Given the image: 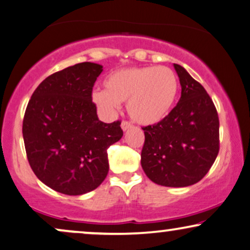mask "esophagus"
I'll return each instance as SVG.
<instances>
[{"label": "esophagus", "instance_id": "34e87169", "mask_svg": "<svg viewBox=\"0 0 250 250\" xmlns=\"http://www.w3.org/2000/svg\"><path fill=\"white\" fill-rule=\"evenodd\" d=\"M132 123H129V122H127V121H123V123H122V128H123V131H127L128 128H131L132 127Z\"/></svg>", "mask_w": 250, "mask_h": 250}]
</instances>
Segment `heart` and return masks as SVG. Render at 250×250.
<instances>
[{
	"mask_svg": "<svg viewBox=\"0 0 250 250\" xmlns=\"http://www.w3.org/2000/svg\"><path fill=\"white\" fill-rule=\"evenodd\" d=\"M104 90H95L93 101L106 112L126 103L128 115L141 125H153L167 116L177 100L179 80L167 66L126 67L104 80Z\"/></svg>",
	"mask_w": 250,
	"mask_h": 250,
	"instance_id": "heart-1",
	"label": "heart"
}]
</instances>
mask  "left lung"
<instances>
[{
    "label": "left lung",
    "instance_id": "obj_1",
    "mask_svg": "<svg viewBox=\"0 0 250 250\" xmlns=\"http://www.w3.org/2000/svg\"><path fill=\"white\" fill-rule=\"evenodd\" d=\"M181 85L177 105L157 124L142 127L141 167L153 183L186 187L208 173L219 151L216 106L200 83L173 64Z\"/></svg>",
    "mask_w": 250,
    "mask_h": 250
}]
</instances>
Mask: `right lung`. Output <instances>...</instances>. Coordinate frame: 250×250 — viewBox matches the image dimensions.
Wrapping results in <instances>:
<instances>
[{
	"label": "right lung",
	"mask_w": 250,
	"mask_h": 250,
	"mask_svg": "<svg viewBox=\"0 0 250 250\" xmlns=\"http://www.w3.org/2000/svg\"><path fill=\"white\" fill-rule=\"evenodd\" d=\"M103 66L76 64L47 77L22 121L28 163L39 179L66 195L97 188L109 171L106 149L123 137L121 122L97 117L92 90Z\"/></svg>",
	"instance_id": "add662e5"
}]
</instances>
